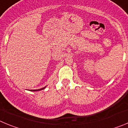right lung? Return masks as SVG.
Listing matches in <instances>:
<instances>
[{
    "label": "right lung",
    "instance_id": "1",
    "mask_svg": "<svg viewBox=\"0 0 128 128\" xmlns=\"http://www.w3.org/2000/svg\"><path fill=\"white\" fill-rule=\"evenodd\" d=\"M46 88V87H44V88H42L41 89H38V90H30V91H38V90H43V89H44Z\"/></svg>",
    "mask_w": 128,
    "mask_h": 128
}]
</instances>
